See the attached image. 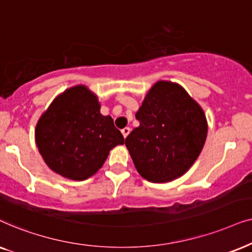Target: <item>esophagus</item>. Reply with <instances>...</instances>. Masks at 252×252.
I'll list each match as a JSON object with an SVG mask.
<instances>
[{
    "mask_svg": "<svg viewBox=\"0 0 252 252\" xmlns=\"http://www.w3.org/2000/svg\"><path fill=\"white\" fill-rule=\"evenodd\" d=\"M122 135H123V137L124 138H126V137H128V135L130 133V128H128V126H126V128L124 129H122Z\"/></svg>",
    "mask_w": 252,
    "mask_h": 252,
    "instance_id": "34e87169",
    "label": "esophagus"
}]
</instances>
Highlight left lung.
I'll return each mask as SVG.
<instances>
[{
    "instance_id": "left-lung-1",
    "label": "left lung",
    "mask_w": 252,
    "mask_h": 252,
    "mask_svg": "<svg viewBox=\"0 0 252 252\" xmlns=\"http://www.w3.org/2000/svg\"><path fill=\"white\" fill-rule=\"evenodd\" d=\"M139 126L126 146L139 175L153 183L186 174L202 152L207 121L199 103L177 83L159 80L136 113Z\"/></svg>"
}]
</instances>
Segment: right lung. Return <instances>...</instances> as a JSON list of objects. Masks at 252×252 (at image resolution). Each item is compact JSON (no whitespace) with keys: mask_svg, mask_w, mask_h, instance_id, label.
Masks as SVG:
<instances>
[{"mask_svg":"<svg viewBox=\"0 0 252 252\" xmlns=\"http://www.w3.org/2000/svg\"><path fill=\"white\" fill-rule=\"evenodd\" d=\"M85 85L56 96L35 126V143L46 165L65 179L84 181L98 172L109 151L124 144L109 115Z\"/></svg>","mask_w":252,"mask_h":252,"instance_id":"right-lung-1","label":"right lung"}]
</instances>
